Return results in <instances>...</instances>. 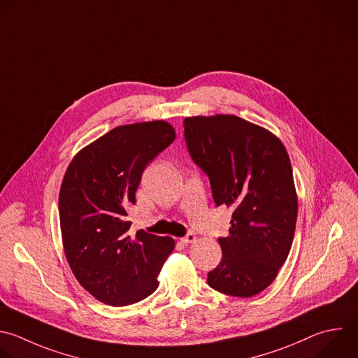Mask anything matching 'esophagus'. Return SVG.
<instances>
[{
	"label": "esophagus",
	"instance_id": "esophagus-1",
	"mask_svg": "<svg viewBox=\"0 0 358 358\" xmlns=\"http://www.w3.org/2000/svg\"><path fill=\"white\" fill-rule=\"evenodd\" d=\"M181 242L185 243V245H187V243H194V242H196V236H195L194 233H188L187 236L182 237Z\"/></svg>",
	"mask_w": 358,
	"mask_h": 358
}]
</instances>
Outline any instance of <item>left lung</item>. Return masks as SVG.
I'll return each instance as SVG.
<instances>
[{
  "label": "left lung",
  "mask_w": 358,
  "mask_h": 358,
  "mask_svg": "<svg viewBox=\"0 0 358 358\" xmlns=\"http://www.w3.org/2000/svg\"><path fill=\"white\" fill-rule=\"evenodd\" d=\"M184 136L215 203L233 208L208 284L231 296L257 295L275 280L294 241L298 195L287 149L268 129L224 113L185 117Z\"/></svg>",
  "instance_id": "obj_1"
}]
</instances>
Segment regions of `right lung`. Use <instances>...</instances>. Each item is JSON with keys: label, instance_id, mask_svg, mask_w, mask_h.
Here are the masks:
<instances>
[{"label": "right lung", "instance_id": "add662e5", "mask_svg": "<svg viewBox=\"0 0 358 358\" xmlns=\"http://www.w3.org/2000/svg\"><path fill=\"white\" fill-rule=\"evenodd\" d=\"M176 139L166 121L116 127L70 162L59 194L63 250L80 282L95 299L127 306L152 295L174 250L170 236L128 233L145 167Z\"/></svg>", "mask_w": 358, "mask_h": 358}]
</instances>
